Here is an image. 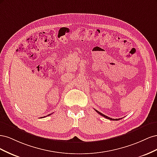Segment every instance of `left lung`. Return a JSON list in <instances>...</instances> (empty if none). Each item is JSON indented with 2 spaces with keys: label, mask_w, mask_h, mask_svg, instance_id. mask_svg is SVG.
I'll list each match as a JSON object with an SVG mask.
<instances>
[{
  "label": "left lung",
  "mask_w": 157,
  "mask_h": 157,
  "mask_svg": "<svg viewBox=\"0 0 157 157\" xmlns=\"http://www.w3.org/2000/svg\"><path fill=\"white\" fill-rule=\"evenodd\" d=\"M95 110H96V109H95ZM96 111L98 113V114H99V115H101V116H103V117H105V118H107V119H109V120H111V121H118V120H120V118H117V119H114V118H110V117H107V116H106V115H103V114H102L101 113H100V112H99L98 111H97V110H96Z\"/></svg>",
  "instance_id": "8db88e82"
}]
</instances>
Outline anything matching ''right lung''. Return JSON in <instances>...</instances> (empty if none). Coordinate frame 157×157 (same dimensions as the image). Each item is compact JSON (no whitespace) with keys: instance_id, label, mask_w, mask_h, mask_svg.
Returning a JSON list of instances; mask_svg holds the SVG:
<instances>
[{"instance_id":"obj_1","label":"right lung","mask_w":157,"mask_h":157,"mask_svg":"<svg viewBox=\"0 0 157 157\" xmlns=\"http://www.w3.org/2000/svg\"><path fill=\"white\" fill-rule=\"evenodd\" d=\"M51 115V114H49V115H48L47 116H49V115ZM47 116H46V117H47ZM44 117H43L42 118H44ZM41 118H42V117H41Z\"/></svg>"}]
</instances>
